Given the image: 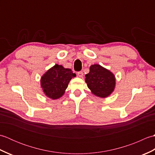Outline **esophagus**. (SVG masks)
<instances>
[{
  "label": "esophagus",
  "instance_id": "obj_1",
  "mask_svg": "<svg viewBox=\"0 0 155 155\" xmlns=\"http://www.w3.org/2000/svg\"><path fill=\"white\" fill-rule=\"evenodd\" d=\"M77 74H78V76L79 77H83V72L82 71H78Z\"/></svg>",
  "mask_w": 155,
  "mask_h": 155
}]
</instances>
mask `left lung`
I'll return each mask as SVG.
<instances>
[{
  "mask_svg": "<svg viewBox=\"0 0 155 155\" xmlns=\"http://www.w3.org/2000/svg\"><path fill=\"white\" fill-rule=\"evenodd\" d=\"M88 87L97 96L104 98L110 94L115 87L114 74L99 64L91 65L89 73L85 75Z\"/></svg>",
  "mask_w": 155,
  "mask_h": 155,
  "instance_id": "obj_1",
  "label": "left lung"
}]
</instances>
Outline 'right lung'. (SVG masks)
<instances>
[{"mask_svg": "<svg viewBox=\"0 0 155 155\" xmlns=\"http://www.w3.org/2000/svg\"><path fill=\"white\" fill-rule=\"evenodd\" d=\"M75 76L71 69L55 64L42 77L41 87L47 97L52 99H57L64 93L69 82Z\"/></svg>", "mask_w": 155, "mask_h": 155, "instance_id": "add662e5", "label": "right lung"}]
</instances>
